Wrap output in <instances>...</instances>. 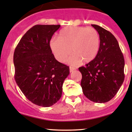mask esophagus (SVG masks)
I'll list each match as a JSON object with an SVG mask.
<instances>
[{
	"label": "esophagus",
	"instance_id": "34e87169",
	"mask_svg": "<svg viewBox=\"0 0 132 132\" xmlns=\"http://www.w3.org/2000/svg\"><path fill=\"white\" fill-rule=\"evenodd\" d=\"M76 69V68L75 67H69V71L70 72H72L73 71H74V70Z\"/></svg>",
	"mask_w": 132,
	"mask_h": 132
}]
</instances>
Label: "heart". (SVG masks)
I'll use <instances>...</instances> for the list:
<instances>
[{"mask_svg": "<svg viewBox=\"0 0 132 132\" xmlns=\"http://www.w3.org/2000/svg\"><path fill=\"white\" fill-rule=\"evenodd\" d=\"M98 32L93 27L69 26L60 31L58 39L50 42V47L56 59L63 63L71 53L68 63L77 65L89 63L96 58L100 49Z\"/></svg>", "mask_w": 132, "mask_h": 132, "instance_id": "heart-1", "label": "heart"}]
</instances>
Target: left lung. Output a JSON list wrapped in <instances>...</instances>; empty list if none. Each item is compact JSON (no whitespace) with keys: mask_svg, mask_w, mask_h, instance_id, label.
<instances>
[{"mask_svg":"<svg viewBox=\"0 0 132 132\" xmlns=\"http://www.w3.org/2000/svg\"><path fill=\"white\" fill-rule=\"evenodd\" d=\"M101 39L96 58L79 68L82 74L80 85L90 101L104 103L116 94L124 80V58L117 39L109 31L92 24Z\"/></svg>","mask_w":132,"mask_h":132,"instance_id":"1","label":"left lung"}]
</instances>
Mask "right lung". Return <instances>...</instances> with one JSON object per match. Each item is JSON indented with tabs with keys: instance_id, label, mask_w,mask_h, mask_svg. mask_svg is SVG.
<instances>
[{
	"instance_id": "add662e5",
	"label": "right lung",
	"mask_w": 132,
	"mask_h": 132,
	"mask_svg": "<svg viewBox=\"0 0 132 132\" xmlns=\"http://www.w3.org/2000/svg\"><path fill=\"white\" fill-rule=\"evenodd\" d=\"M60 25H36L21 38L14 53V79L26 97L36 105L49 107L62 95L69 67L55 58L50 40Z\"/></svg>"
}]
</instances>
